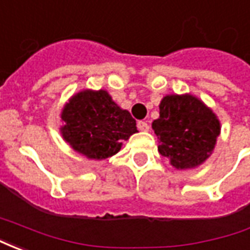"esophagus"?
Returning <instances> with one entry per match:
<instances>
[{
	"instance_id": "esophagus-1",
	"label": "esophagus",
	"mask_w": 250,
	"mask_h": 250,
	"mask_svg": "<svg viewBox=\"0 0 250 250\" xmlns=\"http://www.w3.org/2000/svg\"><path fill=\"white\" fill-rule=\"evenodd\" d=\"M138 130L139 131H148L150 130V125L146 122H138Z\"/></svg>"
}]
</instances>
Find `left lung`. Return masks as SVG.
I'll return each instance as SVG.
<instances>
[{
  "instance_id": "8db88e82",
  "label": "left lung",
  "mask_w": 250,
  "mask_h": 250,
  "mask_svg": "<svg viewBox=\"0 0 250 250\" xmlns=\"http://www.w3.org/2000/svg\"><path fill=\"white\" fill-rule=\"evenodd\" d=\"M158 151L177 170L201 166L211 155L221 123L213 109L191 93H170L159 104V118L152 122Z\"/></svg>"
}]
</instances>
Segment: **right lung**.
<instances>
[{"instance_id":"obj_1","label":"right lung","mask_w":250,"mask_h":250,"mask_svg":"<svg viewBox=\"0 0 250 250\" xmlns=\"http://www.w3.org/2000/svg\"><path fill=\"white\" fill-rule=\"evenodd\" d=\"M62 139L88 159L103 161L120 151L123 142L138 132L136 122L105 89H83L62 109Z\"/></svg>"}]
</instances>
